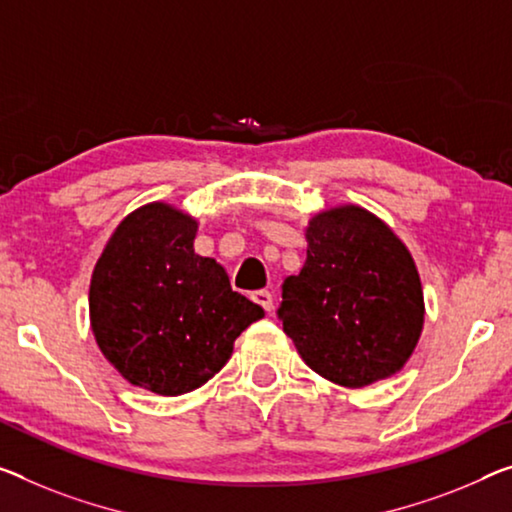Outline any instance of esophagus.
<instances>
[{"label":"esophagus","mask_w":512,"mask_h":512,"mask_svg":"<svg viewBox=\"0 0 512 512\" xmlns=\"http://www.w3.org/2000/svg\"><path fill=\"white\" fill-rule=\"evenodd\" d=\"M251 300H254L258 306H263L265 311L274 309V297H272L270 290H256V293L251 295Z\"/></svg>","instance_id":"esophagus-1"}]
</instances>
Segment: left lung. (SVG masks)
<instances>
[{"label":"left lung","instance_id":"left-lung-1","mask_svg":"<svg viewBox=\"0 0 512 512\" xmlns=\"http://www.w3.org/2000/svg\"><path fill=\"white\" fill-rule=\"evenodd\" d=\"M306 245L302 272L283 281L277 311L306 366L350 389L398 373L423 329L410 251L359 206L318 212Z\"/></svg>","mask_w":512,"mask_h":512}]
</instances>
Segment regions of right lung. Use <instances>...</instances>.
Masks as SVG:
<instances>
[{
  "label": "right lung",
  "instance_id": "1",
  "mask_svg": "<svg viewBox=\"0 0 512 512\" xmlns=\"http://www.w3.org/2000/svg\"><path fill=\"white\" fill-rule=\"evenodd\" d=\"M199 224L148 203L119 224L91 277V329L105 359L160 396L199 389L265 313L231 288L215 258L194 254Z\"/></svg>",
  "mask_w": 512,
  "mask_h": 512
}]
</instances>
